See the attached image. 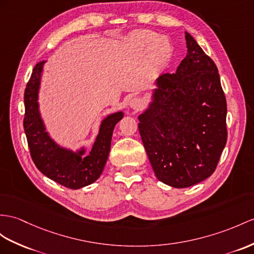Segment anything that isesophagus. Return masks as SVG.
Masks as SVG:
<instances>
[{
  "mask_svg": "<svg viewBox=\"0 0 254 254\" xmlns=\"http://www.w3.org/2000/svg\"><path fill=\"white\" fill-rule=\"evenodd\" d=\"M130 107L134 110H138L142 107V100L139 98H133L130 100Z\"/></svg>",
  "mask_w": 254,
  "mask_h": 254,
  "instance_id": "1",
  "label": "esophagus"
}]
</instances>
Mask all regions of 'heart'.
<instances>
[{
  "mask_svg": "<svg viewBox=\"0 0 254 254\" xmlns=\"http://www.w3.org/2000/svg\"><path fill=\"white\" fill-rule=\"evenodd\" d=\"M131 44L138 49H150L154 63L158 65L166 64L170 59L171 45L166 38H157L153 31L140 30L134 32L130 38Z\"/></svg>",
  "mask_w": 254,
  "mask_h": 254,
  "instance_id": "1",
  "label": "heart"
}]
</instances>
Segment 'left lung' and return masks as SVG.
I'll return each instance as SVG.
<instances>
[{
	"label": "left lung",
	"instance_id": "left-lung-1",
	"mask_svg": "<svg viewBox=\"0 0 254 254\" xmlns=\"http://www.w3.org/2000/svg\"><path fill=\"white\" fill-rule=\"evenodd\" d=\"M188 55L157 78L139 132L158 180L189 188L211 176L226 144V99L213 60L185 32Z\"/></svg>",
	"mask_w": 254,
	"mask_h": 254
}]
</instances>
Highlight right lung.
Masks as SVG:
<instances>
[{"label":"right lung","mask_w":254,"mask_h":254,"mask_svg":"<svg viewBox=\"0 0 254 254\" xmlns=\"http://www.w3.org/2000/svg\"><path fill=\"white\" fill-rule=\"evenodd\" d=\"M44 63L36 64L24 89L26 112L23 128L30 155L43 175L67 189L77 190L94 183L102 174L110 153L113 129L124 114L117 112L103 120L95 144L87 156L82 157L84 150L73 153L59 147L45 131L39 112L38 92Z\"/></svg>","instance_id":"1"}]
</instances>
